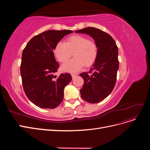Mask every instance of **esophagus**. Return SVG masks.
I'll return each mask as SVG.
<instances>
[{
	"instance_id": "esophagus-1",
	"label": "esophagus",
	"mask_w": 150,
	"mask_h": 150,
	"mask_svg": "<svg viewBox=\"0 0 150 150\" xmlns=\"http://www.w3.org/2000/svg\"><path fill=\"white\" fill-rule=\"evenodd\" d=\"M76 76H77V74H71V76L72 78H74Z\"/></svg>"
}]
</instances>
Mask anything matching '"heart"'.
I'll use <instances>...</instances> for the list:
<instances>
[{"label":"heart","instance_id":"b5f03b06","mask_svg":"<svg viewBox=\"0 0 150 150\" xmlns=\"http://www.w3.org/2000/svg\"><path fill=\"white\" fill-rule=\"evenodd\" d=\"M57 60L64 63L69 60L73 52L74 58L62 65L64 71L74 72L80 71L84 66H90L96 61L98 50L96 44L79 35H71L66 42H58L53 49Z\"/></svg>","mask_w":150,"mask_h":150}]
</instances>
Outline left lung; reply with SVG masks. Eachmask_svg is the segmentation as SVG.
<instances>
[{
	"label": "left lung",
	"mask_w": 150,
	"mask_h": 150,
	"mask_svg": "<svg viewBox=\"0 0 150 150\" xmlns=\"http://www.w3.org/2000/svg\"><path fill=\"white\" fill-rule=\"evenodd\" d=\"M89 35L98 46L96 61L89 72L79 74L84 79L81 96L90 103H97L109 96L116 84L119 68L118 48L110 35L95 28H86L75 31Z\"/></svg>",
	"instance_id": "1"
}]
</instances>
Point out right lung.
<instances>
[{"instance_id": "obj_1", "label": "right lung", "mask_w": 150, "mask_h": 150, "mask_svg": "<svg viewBox=\"0 0 150 150\" xmlns=\"http://www.w3.org/2000/svg\"><path fill=\"white\" fill-rule=\"evenodd\" d=\"M71 30H49L32 38L22 54L21 75L29 100L41 108L54 109L61 103L64 89L72 80L70 74L55 73L59 67L53 49Z\"/></svg>"}]
</instances>
